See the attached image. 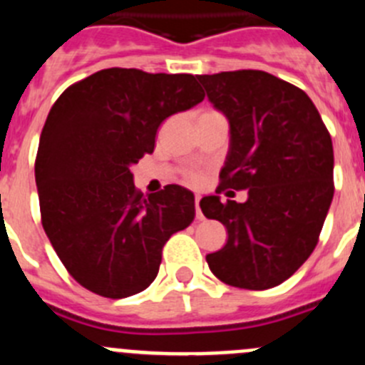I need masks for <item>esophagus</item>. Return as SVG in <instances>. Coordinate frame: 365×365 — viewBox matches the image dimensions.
Segmentation results:
<instances>
[{"instance_id":"34e87169","label":"esophagus","mask_w":365,"mask_h":365,"mask_svg":"<svg viewBox=\"0 0 365 365\" xmlns=\"http://www.w3.org/2000/svg\"><path fill=\"white\" fill-rule=\"evenodd\" d=\"M200 200H201V196L200 194H196V197H194V203H196V217L203 219V214H201V208H200Z\"/></svg>"}]
</instances>
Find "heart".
I'll return each instance as SVG.
<instances>
[{"label": "heart", "instance_id": "obj_1", "mask_svg": "<svg viewBox=\"0 0 365 365\" xmlns=\"http://www.w3.org/2000/svg\"><path fill=\"white\" fill-rule=\"evenodd\" d=\"M187 180H189L190 183H200L201 175H197V173H189V175H187Z\"/></svg>", "mask_w": 365, "mask_h": 365}]
</instances>
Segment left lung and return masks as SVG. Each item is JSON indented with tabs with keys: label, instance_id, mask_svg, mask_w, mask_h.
<instances>
[{
	"label": "left lung",
	"instance_id": "obj_1",
	"mask_svg": "<svg viewBox=\"0 0 365 365\" xmlns=\"http://www.w3.org/2000/svg\"><path fill=\"white\" fill-rule=\"evenodd\" d=\"M210 103L230 123L221 169L225 189L247 190L244 203L200 201L228 240L207 255L225 284L264 291L291 278L317 246L334 197V146L316 105L302 88L265 71L201 74Z\"/></svg>",
	"mask_w": 365,
	"mask_h": 365
}]
</instances>
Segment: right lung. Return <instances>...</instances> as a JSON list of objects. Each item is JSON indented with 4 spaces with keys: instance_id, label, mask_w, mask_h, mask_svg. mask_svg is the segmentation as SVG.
Returning a JSON list of instances; mask_svg holds the SVG:
<instances>
[{
    "instance_id": "obj_1",
    "label": "right lung",
    "mask_w": 365,
    "mask_h": 365,
    "mask_svg": "<svg viewBox=\"0 0 365 365\" xmlns=\"http://www.w3.org/2000/svg\"><path fill=\"white\" fill-rule=\"evenodd\" d=\"M203 98L192 74L110 67L67 87L49 110L35 158L42 226L94 294L121 299L150 287L164 244L194 221L190 190L144 196L130 168L153 153L164 119Z\"/></svg>"
}]
</instances>
